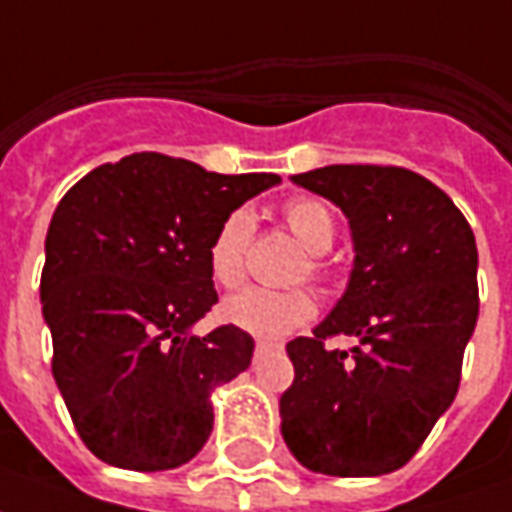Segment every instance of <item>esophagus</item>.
<instances>
[{
	"instance_id": "1",
	"label": "esophagus",
	"mask_w": 512,
	"mask_h": 512,
	"mask_svg": "<svg viewBox=\"0 0 512 512\" xmlns=\"http://www.w3.org/2000/svg\"><path fill=\"white\" fill-rule=\"evenodd\" d=\"M271 346H277V343L266 341V338H257V343H255L257 352H266V349H271Z\"/></svg>"
}]
</instances>
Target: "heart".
Returning <instances> with one entry per match:
<instances>
[{
	"label": "heart",
	"mask_w": 512,
	"mask_h": 512,
	"mask_svg": "<svg viewBox=\"0 0 512 512\" xmlns=\"http://www.w3.org/2000/svg\"><path fill=\"white\" fill-rule=\"evenodd\" d=\"M285 224L293 232V238L302 244L310 255H324L335 241V219L330 207L310 196H299L285 205ZM255 232V221L249 210H235L210 241L207 263L210 274L221 288H235L246 277V252ZM318 271V260L310 263ZM316 316V302L307 291H271V288H246V291L230 296L221 305V318L238 327V330L257 335V338H282L296 327L307 324Z\"/></svg>",
	"instance_id": "heart-1"
}]
</instances>
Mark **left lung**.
Here are the masks:
<instances>
[{
	"label": "left lung",
	"mask_w": 512,
	"mask_h": 512,
	"mask_svg": "<svg viewBox=\"0 0 512 512\" xmlns=\"http://www.w3.org/2000/svg\"><path fill=\"white\" fill-rule=\"evenodd\" d=\"M291 182L341 207L355 260L313 338L285 346L293 385L280 396L282 438L316 474H391L455 402L480 313L474 232L416 171L324 166ZM332 334L361 346L327 350Z\"/></svg>",
	"instance_id": "8db88e82"
}]
</instances>
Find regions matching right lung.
I'll use <instances>...</instances> for the list:
<instances>
[{
    "label": "right lung",
    "instance_id": "obj_1",
    "mask_svg": "<svg viewBox=\"0 0 512 512\" xmlns=\"http://www.w3.org/2000/svg\"><path fill=\"white\" fill-rule=\"evenodd\" d=\"M277 174H216L138 152L60 199L41 274L52 374L82 443L116 468L188 463L213 432L210 393L252 363L232 324L196 335L219 302L207 249L221 221Z\"/></svg>",
    "mask_w": 512,
    "mask_h": 512
}]
</instances>
